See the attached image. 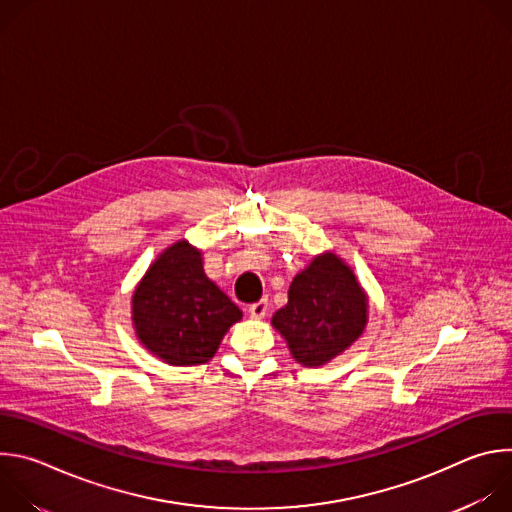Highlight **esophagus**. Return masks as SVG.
Listing matches in <instances>:
<instances>
[{
	"mask_svg": "<svg viewBox=\"0 0 512 512\" xmlns=\"http://www.w3.org/2000/svg\"><path fill=\"white\" fill-rule=\"evenodd\" d=\"M267 310H269L267 300H259V302H255V304H251V306H249V314H251V318H255V320L265 318Z\"/></svg>",
	"mask_w": 512,
	"mask_h": 512,
	"instance_id": "obj_1",
	"label": "esophagus"
}]
</instances>
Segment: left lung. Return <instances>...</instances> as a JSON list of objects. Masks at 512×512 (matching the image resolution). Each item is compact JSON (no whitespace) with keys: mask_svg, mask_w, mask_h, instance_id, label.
<instances>
[{"mask_svg":"<svg viewBox=\"0 0 512 512\" xmlns=\"http://www.w3.org/2000/svg\"><path fill=\"white\" fill-rule=\"evenodd\" d=\"M367 320V294L352 269L328 251L294 277L271 324L300 364L322 367L362 336Z\"/></svg>","mask_w":512,"mask_h":512,"instance_id":"obj_1","label":"left lung"}]
</instances>
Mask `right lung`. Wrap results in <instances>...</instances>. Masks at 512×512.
Returning <instances> with one entry per match:
<instances>
[{
    "label": "right lung",
    "mask_w": 512,
    "mask_h": 512,
    "mask_svg": "<svg viewBox=\"0 0 512 512\" xmlns=\"http://www.w3.org/2000/svg\"><path fill=\"white\" fill-rule=\"evenodd\" d=\"M139 342L174 367L206 362L243 312L202 269L188 241L170 245L150 265L131 298Z\"/></svg>",
    "instance_id": "add662e5"
}]
</instances>
